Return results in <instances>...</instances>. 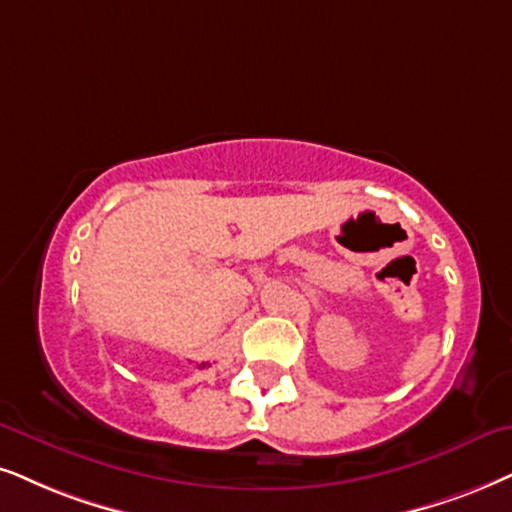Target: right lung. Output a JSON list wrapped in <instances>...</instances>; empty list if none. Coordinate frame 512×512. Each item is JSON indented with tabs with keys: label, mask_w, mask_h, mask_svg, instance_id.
I'll return each mask as SVG.
<instances>
[{
	"label": "right lung",
	"mask_w": 512,
	"mask_h": 512,
	"mask_svg": "<svg viewBox=\"0 0 512 512\" xmlns=\"http://www.w3.org/2000/svg\"><path fill=\"white\" fill-rule=\"evenodd\" d=\"M205 366H208V364H200V366H198V368H205Z\"/></svg>",
	"instance_id": "right-lung-1"
}]
</instances>
